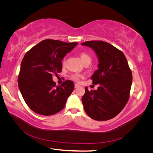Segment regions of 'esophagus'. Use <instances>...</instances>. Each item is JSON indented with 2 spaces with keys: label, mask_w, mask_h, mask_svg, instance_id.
<instances>
[{
  "label": "esophagus",
  "mask_w": 153,
  "mask_h": 153,
  "mask_svg": "<svg viewBox=\"0 0 153 153\" xmlns=\"http://www.w3.org/2000/svg\"><path fill=\"white\" fill-rule=\"evenodd\" d=\"M80 87L79 85H78V84H75V88H76H76H78V87Z\"/></svg>",
  "instance_id": "esophagus-1"
}]
</instances>
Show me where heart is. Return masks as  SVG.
Here are the masks:
<instances>
[{
  "mask_svg": "<svg viewBox=\"0 0 153 153\" xmlns=\"http://www.w3.org/2000/svg\"><path fill=\"white\" fill-rule=\"evenodd\" d=\"M80 57L82 60V62L84 63V64H90L92 61V58L91 57V55L88 54L87 53L85 52H81L80 53ZM63 64H65V60H64ZM80 77V75H78V74H74V75H71V78L75 80H79V78Z\"/></svg>",
  "mask_w": 153,
  "mask_h": 153,
  "instance_id": "heart-1",
  "label": "heart"
}]
</instances>
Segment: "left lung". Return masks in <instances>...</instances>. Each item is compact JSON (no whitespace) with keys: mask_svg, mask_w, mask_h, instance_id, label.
Returning a JSON list of instances; mask_svg holds the SVG:
<instances>
[{"mask_svg":"<svg viewBox=\"0 0 153 153\" xmlns=\"http://www.w3.org/2000/svg\"><path fill=\"white\" fill-rule=\"evenodd\" d=\"M93 49L98 59V69L91 76L97 90L88 89L82 102L86 114L96 121H107L117 115L126 105L132 84V73L124 53L103 41L81 44Z\"/></svg>","mask_w":153,"mask_h":153,"instance_id":"obj_1","label":"left lung"}]
</instances>
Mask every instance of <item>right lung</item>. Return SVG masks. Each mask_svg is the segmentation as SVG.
<instances>
[{"mask_svg":"<svg viewBox=\"0 0 153 153\" xmlns=\"http://www.w3.org/2000/svg\"><path fill=\"white\" fill-rule=\"evenodd\" d=\"M78 43L45 39L32 47L21 63L18 85L25 102L34 112L51 115L62 110L75 85L66 80L56 87L52 79L61 72L62 60Z\"/></svg>","mask_w":153,"mask_h":153,"instance_id":"add662e5","label":"right lung"}]
</instances>
